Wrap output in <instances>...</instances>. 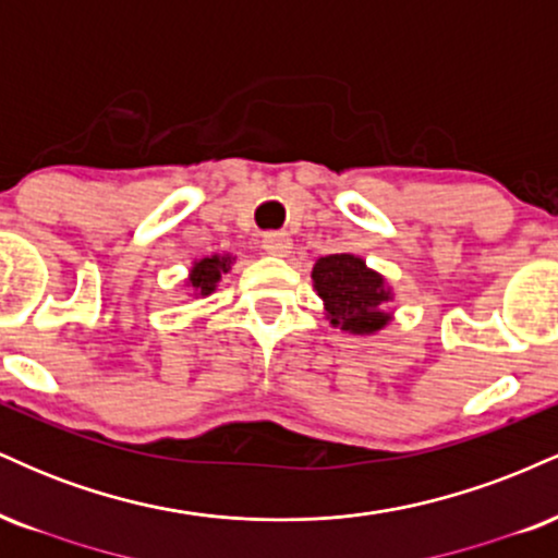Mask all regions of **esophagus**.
Wrapping results in <instances>:
<instances>
[{
	"label": "esophagus",
	"mask_w": 558,
	"mask_h": 558,
	"mask_svg": "<svg viewBox=\"0 0 558 558\" xmlns=\"http://www.w3.org/2000/svg\"><path fill=\"white\" fill-rule=\"evenodd\" d=\"M293 241L288 239L286 233H267L265 239H262V248H265L267 254H272V257H286L288 252H291Z\"/></svg>",
	"instance_id": "obj_1"
}]
</instances>
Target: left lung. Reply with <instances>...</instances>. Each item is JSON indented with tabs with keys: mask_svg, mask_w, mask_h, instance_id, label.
Instances as JSON below:
<instances>
[{
	"mask_svg": "<svg viewBox=\"0 0 558 558\" xmlns=\"http://www.w3.org/2000/svg\"><path fill=\"white\" fill-rule=\"evenodd\" d=\"M312 283L323 299L332 328L354 336H373L390 323V288L380 272L369 270L354 254L319 257L312 267Z\"/></svg>",
	"mask_w": 558,
	"mask_h": 558,
	"instance_id": "left-lung-1",
	"label": "left lung"
}]
</instances>
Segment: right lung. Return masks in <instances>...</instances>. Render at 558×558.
<instances>
[{
  "mask_svg": "<svg viewBox=\"0 0 558 558\" xmlns=\"http://www.w3.org/2000/svg\"><path fill=\"white\" fill-rule=\"evenodd\" d=\"M230 265H233V257H230V254H213V257L196 259L185 283L194 288L196 296H209L217 288V283H220L222 272L230 270Z\"/></svg>",
  "mask_w": 558,
  "mask_h": 558,
  "instance_id": "add662e5",
  "label": "right lung"
}]
</instances>
